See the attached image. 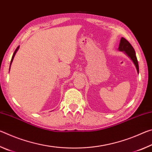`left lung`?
I'll return each instance as SVG.
<instances>
[{"label":"left lung","instance_id":"obj_1","mask_svg":"<svg viewBox=\"0 0 152 152\" xmlns=\"http://www.w3.org/2000/svg\"><path fill=\"white\" fill-rule=\"evenodd\" d=\"M119 50L121 51H124L125 53L131 58V60L134 63L135 66L137 69V73L139 74V65L137 57H136L135 51L133 46L131 45V43L128 42L127 39H125L124 37H121L120 40V43L119 46Z\"/></svg>","mask_w":152,"mask_h":152}]
</instances>
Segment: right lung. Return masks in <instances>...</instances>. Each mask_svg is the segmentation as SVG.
<instances>
[{
    "mask_svg": "<svg viewBox=\"0 0 152 152\" xmlns=\"http://www.w3.org/2000/svg\"><path fill=\"white\" fill-rule=\"evenodd\" d=\"M19 45L18 46V47L17 48L16 50H15V51H14V53H13V55H12V58H11V64H10V68H11V64H12V60H13V58H14V57H15V53H17V50H19ZM10 68H9V70H10Z\"/></svg>",
    "mask_w": 152,
    "mask_h": 152,
    "instance_id": "1",
    "label": "right lung"
}]
</instances>
